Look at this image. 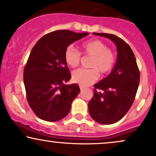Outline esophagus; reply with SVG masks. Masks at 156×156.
Masks as SVG:
<instances>
[{
    "mask_svg": "<svg viewBox=\"0 0 156 156\" xmlns=\"http://www.w3.org/2000/svg\"><path fill=\"white\" fill-rule=\"evenodd\" d=\"M80 90H81V91H82V90L84 89V87H83V86H80Z\"/></svg>",
    "mask_w": 156,
    "mask_h": 156,
    "instance_id": "obj_1",
    "label": "esophagus"
}]
</instances>
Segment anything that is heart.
Segmentation results:
<instances>
[{"label":"heart","mask_w":156,"mask_h":156,"mask_svg":"<svg viewBox=\"0 0 156 156\" xmlns=\"http://www.w3.org/2000/svg\"><path fill=\"white\" fill-rule=\"evenodd\" d=\"M83 53L91 56V69L80 68L73 71L72 79L80 86H87L94 83L99 76V71L103 74L110 72L115 64V55L107 45L99 40H92L82 45ZM81 54L73 46H69L65 52V59L67 65L76 67L79 65Z\"/></svg>","instance_id":"heart-1"}]
</instances>
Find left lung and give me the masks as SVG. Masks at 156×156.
<instances>
[{"instance_id": "1", "label": "left lung", "mask_w": 156, "mask_h": 156, "mask_svg": "<svg viewBox=\"0 0 156 156\" xmlns=\"http://www.w3.org/2000/svg\"><path fill=\"white\" fill-rule=\"evenodd\" d=\"M93 34L112 41L118 54L111 73L94 85L89 112L91 117L101 124H112L120 121L132 105L140 83V71L132 48L124 41L108 33ZM96 88L104 92L98 93Z\"/></svg>"}]
</instances>
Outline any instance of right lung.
<instances>
[{"label": "right lung", "instance_id": "1", "mask_svg": "<svg viewBox=\"0 0 156 156\" xmlns=\"http://www.w3.org/2000/svg\"><path fill=\"white\" fill-rule=\"evenodd\" d=\"M88 35L67 30L51 32L32 49L24 70V84L28 103L39 119L57 121L70 112L80 88L77 83L65 84L71 78L65 52L70 44Z\"/></svg>", "mask_w": 156, "mask_h": 156}]
</instances>
